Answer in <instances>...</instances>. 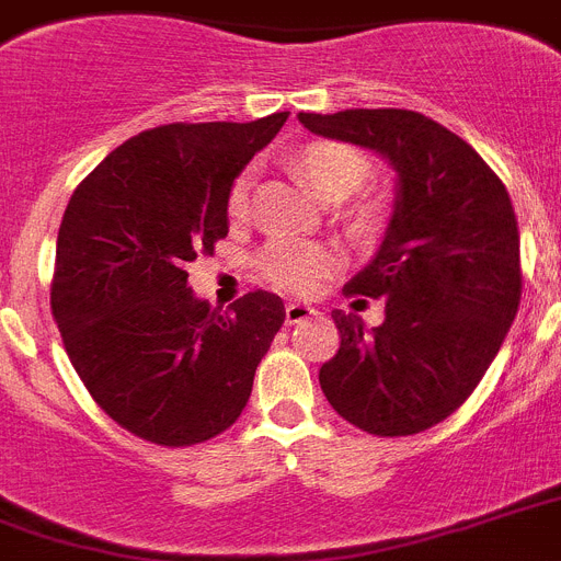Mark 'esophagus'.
<instances>
[{"instance_id": "1", "label": "esophagus", "mask_w": 561, "mask_h": 561, "mask_svg": "<svg viewBox=\"0 0 561 561\" xmlns=\"http://www.w3.org/2000/svg\"><path fill=\"white\" fill-rule=\"evenodd\" d=\"M314 314H318V309L309 304H286V327H298Z\"/></svg>"}]
</instances>
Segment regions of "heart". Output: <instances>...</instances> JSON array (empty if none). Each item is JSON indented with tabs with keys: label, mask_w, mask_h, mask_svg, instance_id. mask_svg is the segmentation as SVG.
<instances>
[{
	"label": "heart",
	"mask_w": 561,
	"mask_h": 561,
	"mask_svg": "<svg viewBox=\"0 0 561 561\" xmlns=\"http://www.w3.org/2000/svg\"><path fill=\"white\" fill-rule=\"evenodd\" d=\"M298 170L323 201H343L357 193L368 179L371 164L360 150L346 144H312L298 156ZM249 175H241L229 190L227 209L232 218L247 215ZM332 270V255L320 243L272 241L257 252V272L266 284L289 295H306Z\"/></svg>",
	"instance_id": "obj_1"
}]
</instances>
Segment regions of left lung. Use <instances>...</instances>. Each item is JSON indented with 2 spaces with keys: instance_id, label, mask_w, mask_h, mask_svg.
Masks as SVG:
<instances>
[{
  "instance_id": "left-lung-1",
  "label": "left lung",
  "mask_w": 561,
  "mask_h": 561,
  "mask_svg": "<svg viewBox=\"0 0 561 561\" xmlns=\"http://www.w3.org/2000/svg\"><path fill=\"white\" fill-rule=\"evenodd\" d=\"M298 122L377 152L397 172L380 249L346 284V295L386 300V320L366 329L334 309L340 348L320 368V389L375 437L420 434L471 397L519 309L508 190L471 144L414 110L298 113Z\"/></svg>"
}]
</instances>
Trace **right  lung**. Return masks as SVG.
I'll return each instance as SVG.
<instances>
[{
    "instance_id": "obj_1",
    "label": "right lung",
    "mask_w": 561,
    "mask_h": 561,
    "mask_svg": "<svg viewBox=\"0 0 561 561\" xmlns=\"http://www.w3.org/2000/svg\"><path fill=\"white\" fill-rule=\"evenodd\" d=\"M286 118L144 130L67 204L53 318L84 389L147 443L181 448L227 431L284 327V300L263 289L209 309L186 286V263L227 238L232 181Z\"/></svg>"
}]
</instances>
